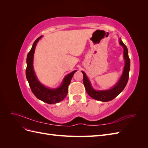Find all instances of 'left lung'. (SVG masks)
<instances>
[{
  "instance_id": "left-lung-1",
  "label": "left lung",
  "mask_w": 148,
  "mask_h": 148,
  "mask_svg": "<svg viewBox=\"0 0 148 148\" xmlns=\"http://www.w3.org/2000/svg\"><path fill=\"white\" fill-rule=\"evenodd\" d=\"M120 44L123 47V55L125 60V65L124 66L123 72L122 76L120 78L119 82L115 86L109 90L106 91H95L91 86L86 74L82 71L83 74V84L86 89V91L88 95L93 99L102 102H107L113 100L115 97H117L122 92L127 84L129 78V71L130 68V60L128 57V49L124 43L120 39Z\"/></svg>"
}]
</instances>
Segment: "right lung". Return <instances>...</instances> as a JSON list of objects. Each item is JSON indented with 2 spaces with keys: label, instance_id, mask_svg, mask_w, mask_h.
I'll list each match as a JSON object with an SVG mask.
<instances>
[{
  "label": "right lung",
  "instance_id": "add662e5",
  "mask_svg": "<svg viewBox=\"0 0 148 148\" xmlns=\"http://www.w3.org/2000/svg\"><path fill=\"white\" fill-rule=\"evenodd\" d=\"M41 38L42 36L39 37L34 42L32 47L28 53L27 58H26L27 66L26 69V76L31 91L38 99L45 102L47 104H56V103L62 101L66 97L67 93H68V88L71 79L77 71H73V72L66 75L62 83L61 86L57 89H49L40 83L35 75L33 70V63L36 46L39 40Z\"/></svg>",
  "mask_w": 148,
  "mask_h": 148
}]
</instances>
